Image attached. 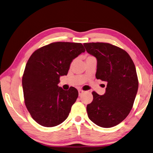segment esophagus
<instances>
[{
  "label": "esophagus",
  "mask_w": 153,
  "mask_h": 153,
  "mask_svg": "<svg viewBox=\"0 0 153 153\" xmlns=\"http://www.w3.org/2000/svg\"><path fill=\"white\" fill-rule=\"evenodd\" d=\"M78 92H79V96H81V95H82L83 94V93H84V91L82 90V89H79Z\"/></svg>",
  "instance_id": "esophagus-1"
}]
</instances>
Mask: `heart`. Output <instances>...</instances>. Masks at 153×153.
Returning a JSON list of instances; mask_svg holds the SVG:
<instances>
[{"label": "heart", "instance_id": "heart-1", "mask_svg": "<svg viewBox=\"0 0 153 153\" xmlns=\"http://www.w3.org/2000/svg\"><path fill=\"white\" fill-rule=\"evenodd\" d=\"M88 57H89V56H88Z\"/></svg>", "mask_w": 153, "mask_h": 153}]
</instances>
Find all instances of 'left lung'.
Wrapping results in <instances>:
<instances>
[{"label": "left lung", "mask_w": 153, "mask_h": 153, "mask_svg": "<svg viewBox=\"0 0 153 153\" xmlns=\"http://www.w3.org/2000/svg\"><path fill=\"white\" fill-rule=\"evenodd\" d=\"M89 54L97 58L95 77L107 82L105 94L95 91L87 105L90 120L101 127L110 128L122 122L132 109L139 88L136 68L128 53L109 43L83 44Z\"/></svg>", "instance_id": "left-lung-1"}]
</instances>
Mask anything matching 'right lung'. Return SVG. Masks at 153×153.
Here are the masks:
<instances>
[{"label":"right lung","instance_id":"1","mask_svg":"<svg viewBox=\"0 0 153 153\" xmlns=\"http://www.w3.org/2000/svg\"><path fill=\"white\" fill-rule=\"evenodd\" d=\"M85 51L81 43H51L36 50L26 63L22 76L25 103L33 119L52 127L64 122L78 97L72 87L65 91L58 84L66 76L74 58Z\"/></svg>","mask_w":153,"mask_h":153}]
</instances>
